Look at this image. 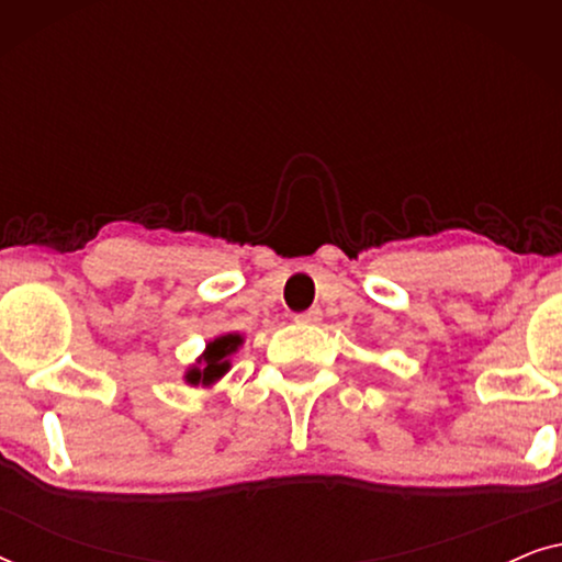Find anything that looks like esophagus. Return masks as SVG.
<instances>
[{
	"mask_svg": "<svg viewBox=\"0 0 562 562\" xmlns=\"http://www.w3.org/2000/svg\"><path fill=\"white\" fill-rule=\"evenodd\" d=\"M299 325H317V322L322 319V310H306L302 314H296L294 317Z\"/></svg>",
	"mask_w": 562,
	"mask_h": 562,
	"instance_id": "1",
	"label": "esophagus"
}]
</instances>
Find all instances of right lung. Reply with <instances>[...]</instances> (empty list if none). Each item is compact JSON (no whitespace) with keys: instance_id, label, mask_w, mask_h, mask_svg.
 I'll return each instance as SVG.
<instances>
[{"instance_id":"1","label":"right lung","mask_w":562,"mask_h":562,"mask_svg":"<svg viewBox=\"0 0 562 562\" xmlns=\"http://www.w3.org/2000/svg\"><path fill=\"white\" fill-rule=\"evenodd\" d=\"M240 345V335H222L217 340H212L206 345L204 356L196 360V366H191L187 371V383H191V386H212L214 381H220L229 371V356Z\"/></svg>"}]
</instances>
